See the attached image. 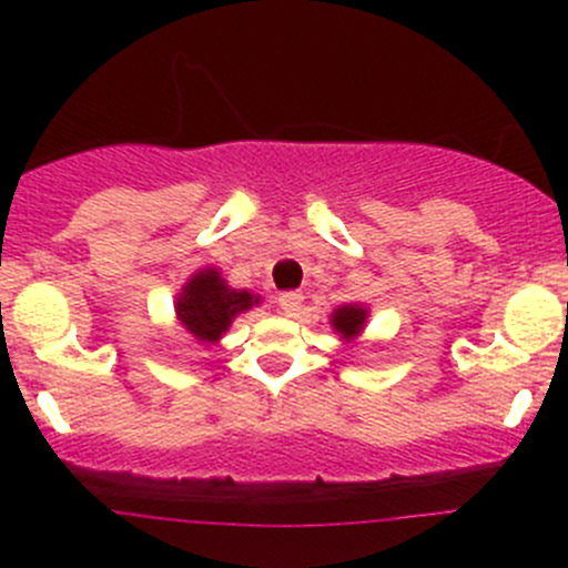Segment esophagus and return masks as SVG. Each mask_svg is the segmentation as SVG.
I'll use <instances>...</instances> for the list:
<instances>
[{"mask_svg":"<svg viewBox=\"0 0 568 568\" xmlns=\"http://www.w3.org/2000/svg\"><path fill=\"white\" fill-rule=\"evenodd\" d=\"M302 302H305V296L300 291H285V294H280V311L285 316H296L302 311Z\"/></svg>","mask_w":568,"mask_h":568,"instance_id":"esophagus-1","label":"esophagus"}]
</instances>
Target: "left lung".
<instances>
[{
	"instance_id": "1",
	"label": "left lung",
	"mask_w": 568,
	"mask_h": 568,
	"mask_svg": "<svg viewBox=\"0 0 568 568\" xmlns=\"http://www.w3.org/2000/svg\"><path fill=\"white\" fill-rule=\"evenodd\" d=\"M368 313H371L368 307L359 305V302H348V305H341L332 311L329 324H332V329L341 335V341L352 343L354 337L363 335L365 324H368Z\"/></svg>"
}]
</instances>
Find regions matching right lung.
I'll return each instance as SVG.
<instances>
[{"label": "right lung", "mask_w": 568, "mask_h": 568, "mask_svg": "<svg viewBox=\"0 0 568 568\" xmlns=\"http://www.w3.org/2000/svg\"><path fill=\"white\" fill-rule=\"evenodd\" d=\"M261 305V296L247 288H231L216 266H203L181 285L175 296V321L183 335L200 346L222 341L242 313Z\"/></svg>", "instance_id": "obj_1"}]
</instances>
